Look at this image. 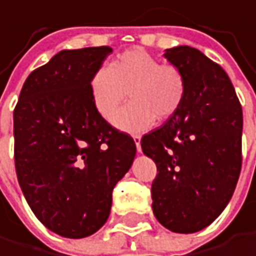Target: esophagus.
I'll use <instances>...</instances> for the list:
<instances>
[{"instance_id":"1","label":"esophagus","mask_w":256,"mask_h":256,"mask_svg":"<svg viewBox=\"0 0 256 256\" xmlns=\"http://www.w3.org/2000/svg\"><path fill=\"white\" fill-rule=\"evenodd\" d=\"M132 138H134V143H136L137 150L140 152V150H142V146H140V140H142V137H140L138 134H136V136H132Z\"/></svg>"}]
</instances>
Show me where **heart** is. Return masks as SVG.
<instances>
[{"mask_svg": "<svg viewBox=\"0 0 256 256\" xmlns=\"http://www.w3.org/2000/svg\"><path fill=\"white\" fill-rule=\"evenodd\" d=\"M186 75L170 63H160L149 52L134 48L118 56L108 68L90 80V96L98 114L112 120L128 96L131 102L119 112L114 125L125 131H143L155 118L169 119L186 96Z\"/></svg>", "mask_w": 256, "mask_h": 256, "instance_id": "1", "label": "heart"}]
</instances>
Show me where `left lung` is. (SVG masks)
Returning <instances> with one entry per match:
<instances>
[{
  "mask_svg": "<svg viewBox=\"0 0 256 256\" xmlns=\"http://www.w3.org/2000/svg\"><path fill=\"white\" fill-rule=\"evenodd\" d=\"M186 75L181 107L142 137L156 164L152 210L174 232L206 228L225 210L242 170L243 112L234 86L217 63L192 46L166 50Z\"/></svg>",
  "mask_w": 256,
  "mask_h": 256,
  "instance_id": "1",
  "label": "left lung"
}]
</instances>
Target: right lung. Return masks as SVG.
Masks as SVG:
<instances>
[{"label":"right lung","instance_id":"1","mask_svg":"<svg viewBox=\"0 0 256 256\" xmlns=\"http://www.w3.org/2000/svg\"><path fill=\"white\" fill-rule=\"evenodd\" d=\"M110 46L63 50L25 80L13 112L14 168L44 225L68 238L96 232L136 143L94 110L90 80Z\"/></svg>","mask_w":256,"mask_h":256}]
</instances>
